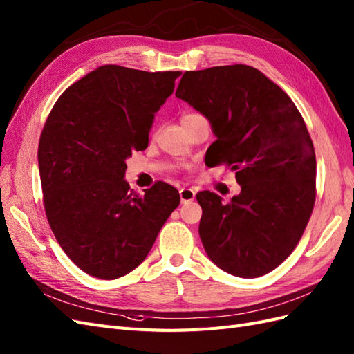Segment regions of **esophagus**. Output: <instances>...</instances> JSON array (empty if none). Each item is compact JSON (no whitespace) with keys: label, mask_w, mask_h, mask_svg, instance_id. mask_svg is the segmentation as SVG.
Listing matches in <instances>:
<instances>
[{"label":"esophagus","mask_w":354,"mask_h":354,"mask_svg":"<svg viewBox=\"0 0 354 354\" xmlns=\"http://www.w3.org/2000/svg\"><path fill=\"white\" fill-rule=\"evenodd\" d=\"M179 197L183 203H189V201H193L196 197V191L193 188H180L179 189Z\"/></svg>","instance_id":"esophagus-1"}]
</instances>
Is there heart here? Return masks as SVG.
<instances>
[{
	"instance_id": "obj_1",
	"label": "heart",
	"mask_w": 354,
	"mask_h": 354,
	"mask_svg": "<svg viewBox=\"0 0 354 354\" xmlns=\"http://www.w3.org/2000/svg\"><path fill=\"white\" fill-rule=\"evenodd\" d=\"M191 115H194V114H191V113H187V114H184V115H183V120H184V118H188V117H191Z\"/></svg>"
}]
</instances>
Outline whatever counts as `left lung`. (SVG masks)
<instances>
[{
    "label": "left lung",
    "instance_id": "obj_1",
    "mask_svg": "<svg viewBox=\"0 0 354 354\" xmlns=\"http://www.w3.org/2000/svg\"><path fill=\"white\" fill-rule=\"evenodd\" d=\"M205 115L216 140L210 166L236 170L241 188L228 203L197 193L198 234L210 261L228 274L264 276L295 249L316 198V154L290 97L248 65L187 71L176 88Z\"/></svg>",
    "mask_w": 354,
    "mask_h": 354
}]
</instances>
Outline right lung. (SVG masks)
Instances as JSON below:
<instances>
[{
    "label": "right lung",
    "instance_id": "right-lung-1",
    "mask_svg": "<svg viewBox=\"0 0 354 354\" xmlns=\"http://www.w3.org/2000/svg\"><path fill=\"white\" fill-rule=\"evenodd\" d=\"M179 75L99 66L65 90L46 121L38 145L46 215L60 248L90 276L135 270L179 205L166 183L139 196L124 179L126 160L148 147Z\"/></svg>",
    "mask_w": 354,
    "mask_h": 354
}]
</instances>
